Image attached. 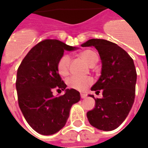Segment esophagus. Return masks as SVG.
<instances>
[{"label": "esophagus", "instance_id": "esophagus-1", "mask_svg": "<svg viewBox=\"0 0 148 148\" xmlns=\"http://www.w3.org/2000/svg\"><path fill=\"white\" fill-rule=\"evenodd\" d=\"M86 97V95L85 93H81V97H82V98H85Z\"/></svg>", "mask_w": 148, "mask_h": 148}]
</instances>
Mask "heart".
<instances>
[{
	"mask_svg": "<svg viewBox=\"0 0 148 148\" xmlns=\"http://www.w3.org/2000/svg\"><path fill=\"white\" fill-rule=\"evenodd\" d=\"M79 56L90 65L93 66L98 60V56L97 53L93 50H85L79 54ZM70 63L71 58L67 55H63L60 57L57 62V71L58 74L62 77H66L69 74L70 71ZM68 86L78 90V91H85L88 86L92 85L93 82V78L90 77H79V76H71L66 81Z\"/></svg>",
	"mask_w": 148,
	"mask_h": 148,
	"instance_id": "heart-1",
	"label": "heart"
}]
</instances>
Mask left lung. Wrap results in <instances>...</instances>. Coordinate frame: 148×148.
Wrapping results in <instances>:
<instances>
[{
  "label": "left lung",
  "mask_w": 148,
  "mask_h": 148,
  "mask_svg": "<svg viewBox=\"0 0 148 148\" xmlns=\"http://www.w3.org/2000/svg\"><path fill=\"white\" fill-rule=\"evenodd\" d=\"M82 47L93 46L102 62L101 75L91 88L102 98H95V108L87 112L90 124L103 131L116 129L126 119L135 100L136 71L133 59L117 44L106 39H91Z\"/></svg>",
  "instance_id": "left-lung-1"
}]
</instances>
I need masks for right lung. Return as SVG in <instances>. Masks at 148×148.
Listing matches in <instances>:
<instances>
[{
  "label": "right lung",
  "mask_w": 148,
  "mask_h": 148,
  "mask_svg": "<svg viewBox=\"0 0 148 148\" xmlns=\"http://www.w3.org/2000/svg\"><path fill=\"white\" fill-rule=\"evenodd\" d=\"M74 49L56 39H44L31 49L19 66L16 81L19 106L28 124L41 135H52L62 129L71 106L80 101L78 91L66 90V85L57 71L64 51ZM54 90L66 93L54 97Z\"/></svg>",
  "instance_id": "add662e5"
}]
</instances>
